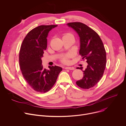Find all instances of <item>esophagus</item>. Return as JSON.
<instances>
[{"instance_id": "obj_1", "label": "esophagus", "mask_w": 126, "mask_h": 126, "mask_svg": "<svg viewBox=\"0 0 126 126\" xmlns=\"http://www.w3.org/2000/svg\"><path fill=\"white\" fill-rule=\"evenodd\" d=\"M65 69H70V70H74V69H75V68L74 67H65Z\"/></svg>"}]
</instances>
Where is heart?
I'll return each instance as SVG.
<instances>
[{"label":"heart","instance_id":"obj_1","mask_svg":"<svg viewBox=\"0 0 126 126\" xmlns=\"http://www.w3.org/2000/svg\"><path fill=\"white\" fill-rule=\"evenodd\" d=\"M66 36H71V37H74L73 35L71 33H65L63 35V37H66ZM72 57H73V54L72 53H66V54L62 56V57L60 58V61L63 63H65V64L68 63L69 62V59H70L71 58H72Z\"/></svg>","mask_w":126,"mask_h":126}]
</instances>
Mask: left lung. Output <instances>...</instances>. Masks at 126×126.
<instances>
[{
  "mask_svg": "<svg viewBox=\"0 0 126 126\" xmlns=\"http://www.w3.org/2000/svg\"><path fill=\"white\" fill-rule=\"evenodd\" d=\"M80 37L79 54L88 65L82 79L76 81L80 88L89 89L94 87L102 78L106 66V52L100 36L91 28L79 22L68 23ZM82 70V67H77Z\"/></svg>",
  "mask_w": 126,
  "mask_h": 126,
  "instance_id": "obj_1",
  "label": "left lung"
}]
</instances>
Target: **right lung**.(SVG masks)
<instances>
[{"mask_svg":"<svg viewBox=\"0 0 126 126\" xmlns=\"http://www.w3.org/2000/svg\"><path fill=\"white\" fill-rule=\"evenodd\" d=\"M57 25H40L27 34L21 45L19 62L23 78L30 87L36 92L46 93L54 85L62 68L49 66L44 68L41 58L47 47L49 32Z\"/></svg>","mask_w":126,"mask_h":126,"instance_id":"right-lung-1","label":"right lung"}]
</instances>
